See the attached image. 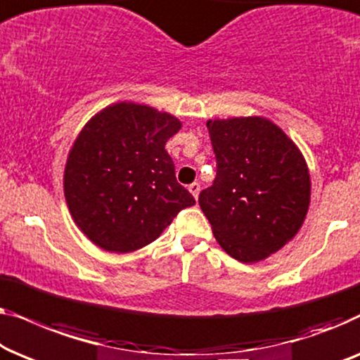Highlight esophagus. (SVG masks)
Here are the masks:
<instances>
[{
    "mask_svg": "<svg viewBox=\"0 0 360 360\" xmlns=\"http://www.w3.org/2000/svg\"><path fill=\"white\" fill-rule=\"evenodd\" d=\"M189 192L192 195H194V199H197L199 197V192H200V184L199 182H192V184L189 186Z\"/></svg>",
    "mask_w": 360,
    "mask_h": 360,
    "instance_id": "34e87169",
    "label": "esophagus"
}]
</instances>
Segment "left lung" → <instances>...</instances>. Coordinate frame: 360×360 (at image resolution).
<instances>
[{"label": "left lung", "instance_id": "left-lung-1", "mask_svg": "<svg viewBox=\"0 0 360 360\" xmlns=\"http://www.w3.org/2000/svg\"><path fill=\"white\" fill-rule=\"evenodd\" d=\"M217 178L199 205L226 255L259 262L302 229L311 181L305 156L290 136L261 115L207 120Z\"/></svg>", "mask_w": 360, "mask_h": 360}]
</instances>
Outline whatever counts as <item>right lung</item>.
<instances>
[{
	"instance_id": "1",
	"label": "right lung",
	"mask_w": 360,
	"mask_h": 360,
	"mask_svg": "<svg viewBox=\"0 0 360 360\" xmlns=\"http://www.w3.org/2000/svg\"><path fill=\"white\" fill-rule=\"evenodd\" d=\"M181 127L173 114L131 101L84 124L68 151L63 192L73 221L96 246L120 255L140 250L195 204L165 150Z\"/></svg>"
}]
</instances>
